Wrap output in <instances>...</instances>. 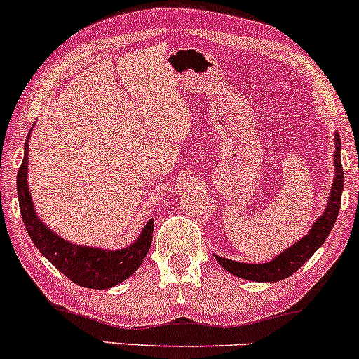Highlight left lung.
<instances>
[{
	"label": "left lung",
	"mask_w": 359,
	"mask_h": 359,
	"mask_svg": "<svg viewBox=\"0 0 359 359\" xmlns=\"http://www.w3.org/2000/svg\"><path fill=\"white\" fill-rule=\"evenodd\" d=\"M334 180H332V188L331 195H329L327 207L324 208L322 215L313 222L312 227L307 236L302 237L300 241H297L295 244L290 245L288 249L281 251L276 257H273L268 263H239V261L227 259V257H220L217 255L215 259L219 261V264L225 271L232 273L233 276H239L243 280L249 281H280L285 278L292 276L293 273L299 269L302 264L307 263V259L313 256V252L324 244V241L327 239V236L332 231V225L336 224L337 213L341 208V195H342V187H344V171H342L341 164V139L339 134H334Z\"/></svg>",
	"instance_id": "1"
}]
</instances>
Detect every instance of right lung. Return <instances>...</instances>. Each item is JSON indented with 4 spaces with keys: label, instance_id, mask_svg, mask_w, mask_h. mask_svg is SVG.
Listing matches in <instances>:
<instances>
[{
    "label": "right lung",
    "instance_id": "right-lung-1",
    "mask_svg": "<svg viewBox=\"0 0 359 359\" xmlns=\"http://www.w3.org/2000/svg\"><path fill=\"white\" fill-rule=\"evenodd\" d=\"M30 134L32 128L27 137L22 166L18 169L17 191L20 212H22L23 224H25L32 243L42 252L43 257H47L60 273H64L79 287L95 290L116 287L118 283L126 281L135 269H139L144 257L147 256L152 243L154 220H149L134 243L122 249L72 244L71 241L57 236L40 220L35 212L30 190H28V140H30Z\"/></svg>",
    "mask_w": 359,
    "mask_h": 359
}]
</instances>
